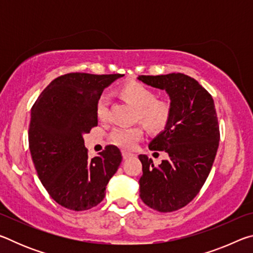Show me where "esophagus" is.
Here are the masks:
<instances>
[{
  "label": "esophagus",
  "instance_id": "esophagus-1",
  "mask_svg": "<svg viewBox=\"0 0 253 253\" xmlns=\"http://www.w3.org/2000/svg\"><path fill=\"white\" fill-rule=\"evenodd\" d=\"M122 154H123V158H124V160H127V158L134 156V154H131V153H129V152H126V151H123Z\"/></svg>",
  "mask_w": 253,
  "mask_h": 253
}]
</instances>
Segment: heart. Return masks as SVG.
I'll return each instance as SVG.
<instances>
[{
  "label": "heart",
  "mask_w": 253,
  "mask_h": 253,
  "mask_svg": "<svg viewBox=\"0 0 253 253\" xmlns=\"http://www.w3.org/2000/svg\"><path fill=\"white\" fill-rule=\"evenodd\" d=\"M119 96L136 107V121H140L153 134H160L169 126L173 119V105L169 100L158 99L156 92L147 85L130 81L118 89ZM96 116L99 121H107L109 116V100L100 96L96 105ZM143 135L139 125L118 126L111 130L110 142L117 146L129 149Z\"/></svg>",
  "instance_id": "b5f03b06"
}]
</instances>
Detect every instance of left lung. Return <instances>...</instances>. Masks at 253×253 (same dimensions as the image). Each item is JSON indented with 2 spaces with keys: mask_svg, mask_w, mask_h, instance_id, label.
<instances>
[{
  "mask_svg": "<svg viewBox=\"0 0 253 253\" xmlns=\"http://www.w3.org/2000/svg\"><path fill=\"white\" fill-rule=\"evenodd\" d=\"M138 79L168 92L174 110L169 126L148 146L166 152L169 160L155 166L146 155L138 156L140 199L158 212L177 211L199 194L212 169L220 140L215 106L207 89L184 74Z\"/></svg>",
  "mask_w": 253,
  "mask_h": 253,
  "instance_id": "1",
  "label": "left lung"
}]
</instances>
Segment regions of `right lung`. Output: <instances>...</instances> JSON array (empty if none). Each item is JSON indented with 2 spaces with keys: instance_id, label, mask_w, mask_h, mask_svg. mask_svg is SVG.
<instances>
[{
  "instance_id": "add662e5",
  "label": "right lung",
  "mask_w": 253,
  "mask_h": 253,
  "mask_svg": "<svg viewBox=\"0 0 253 253\" xmlns=\"http://www.w3.org/2000/svg\"><path fill=\"white\" fill-rule=\"evenodd\" d=\"M124 75L71 72L50 83L31 109L29 147L38 176L61 207L85 211L105 198L122 153L107 145L89 158L84 134L98 125L96 105L106 87Z\"/></svg>"
}]
</instances>
